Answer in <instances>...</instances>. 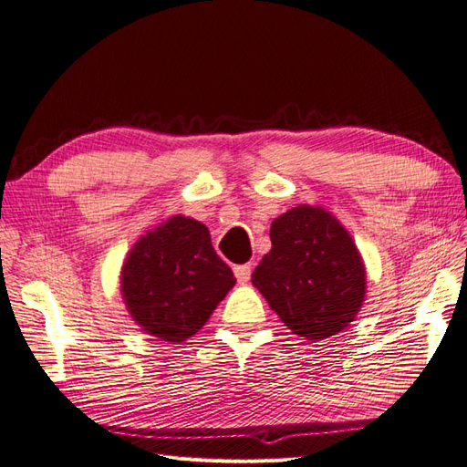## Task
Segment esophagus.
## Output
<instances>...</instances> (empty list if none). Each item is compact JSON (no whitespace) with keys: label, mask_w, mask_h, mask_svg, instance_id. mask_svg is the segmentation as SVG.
<instances>
[{"label":"esophagus","mask_w":467,"mask_h":467,"mask_svg":"<svg viewBox=\"0 0 467 467\" xmlns=\"http://www.w3.org/2000/svg\"><path fill=\"white\" fill-rule=\"evenodd\" d=\"M234 275H235L239 285H245V282H249V278H251V265L234 266Z\"/></svg>","instance_id":"esophagus-1"}]
</instances>
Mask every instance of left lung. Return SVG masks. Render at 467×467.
Returning <instances> with one entry per match:
<instances>
[{"mask_svg":"<svg viewBox=\"0 0 467 467\" xmlns=\"http://www.w3.org/2000/svg\"><path fill=\"white\" fill-rule=\"evenodd\" d=\"M271 242L251 280L282 323L307 341L345 329L366 290L348 232L323 208L298 206L273 222Z\"/></svg>","mask_w":467,"mask_h":467,"instance_id":"obj_1","label":"left lung"}]
</instances>
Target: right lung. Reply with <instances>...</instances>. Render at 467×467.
<instances>
[{
  "label": "right lung",
  "mask_w": 467,
  "mask_h": 467,
  "mask_svg": "<svg viewBox=\"0 0 467 467\" xmlns=\"http://www.w3.org/2000/svg\"><path fill=\"white\" fill-rule=\"evenodd\" d=\"M234 285L206 225L185 216L148 232L122 268L126 307L140 327L167 343L199 331Z\"/></svg>",
  "instance_id": "obj_1"
}]
</instances>
